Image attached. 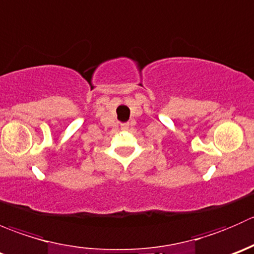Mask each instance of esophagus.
I'll list each match as a JSON object with an SVG mask.
<instances>
[{
  "instance_id": "obj_1",
  "label": "esophagus",
  "mask_w": 254,
  "mask_h": 254,
  "mask_svg": "<svg viewBox=\"0 0 254 254\" xmlns=\"http://www.w3.org/2000/svg\"><path fill=\"white\" fill-rule=\"evenodd\" d=\"M122 129L123 130H127L129 129V123H125V124L122 125Z\"/></svg>"
}]
</instances>
